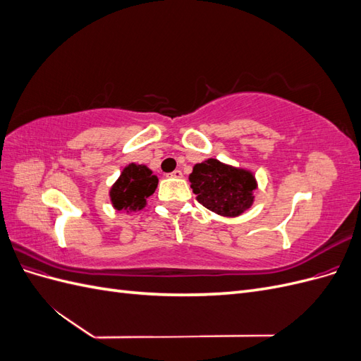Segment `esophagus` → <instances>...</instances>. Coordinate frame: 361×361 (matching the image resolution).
<instances>
[{"label":"esophagus","instance_id":"esophagus-1","mask_svg":"<svg viewBox=\"0 0 361 361\" xmlns=\"http://www.w3.org/2000/svg\"><path fill=\"white\" fill-rule=\"evenodd\" d=\"M170 176L179 179V178H182V171H180V170H174L173 173H170Z\"/></svg>","mask_w":361,"mask_h":361}]
</instances>
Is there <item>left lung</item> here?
Here are the masks:
<instances>
[{
  "instance_id": "1",
  "label": "left lung",
  "mask_w": 361,
  "mask_h": 361,
  "mask_svg": "<svg viewBox=\"0 0 361 361\" xmlns=\"http://www.w3.org/2000/svg\"><path fill=\"white\" fill-rule=\"evenodd\" d=\"M190 182L199 203L223 216L244 214L253 204V191L257 188L250 170L227 166L214 158L195 164Z\"/></svg>"
}]
</instances>
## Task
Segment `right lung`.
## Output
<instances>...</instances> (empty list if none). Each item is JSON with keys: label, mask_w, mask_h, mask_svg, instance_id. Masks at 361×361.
Returning a JSON list of instances; mask_svg holds the SVG:
<instances>
[{"label": "right lung", "mask_w": 361, "mask_h": 361, "mask_svg": "<svg viewBox=\"0 0 361 361\" xmlns=\"http://www.w3.org/2000/svg\"><path fill=\"white\" fill-rule=\"evenodd\" d=\"M158 178L143 164H129L120 173L110 190V199L117 211L135 212L147 204V197L155 192Z\"/></svg>", "instance_id": "add662e5"}]
</instances>
